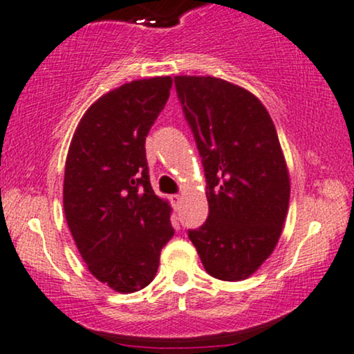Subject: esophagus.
I'll return each mask as SVG.
<instances>
[{
    "label": "esophagus",
    "instance_id": "34e87169",
    "mask_svg": "<svg viewBox=\"0 0 354 354\" xmlns=\"http://www.w3.org/2000/svg\"><path fill=\"white\" fill-rule=\"evenodd\" d=\"M169 201H171L173 207L178 209V205H180V203H181V196L180 194H171V196H169Z\"/></svg>",
    "mask_w": 354,
    "mask_h": 354
}]
</instances>
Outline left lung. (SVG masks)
Instances as JSON below:
<instances>
[{
    "label": "left lung",
    "mask_w": 354,
    "mask_h": 354,
    "mask_svg": "<svg viewBox=\"0 0 354 354\" xmlns=\"http://www.w3.org/2000/svg\"><path fill=\"white\" fill-rule=\"evenodd\" d=\"M207 181L209 216L189 240L210 276L247 279L276 248L289 209V171L261 101L216 77H174Z\"/></svg>",
    "instance_id": "obj_1"
}]
</instances>
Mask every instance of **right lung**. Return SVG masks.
<instances>
[{
  "mask_svg": "<svg viewBox=\"0 0 354 354\" xmlns=\"http://www.w3.org/2000/svg\"><path fill=\"white\" fill-rule=\"evenodd\" d=\"M171 84V77H153L106 93L83 114L66 155V223L89 272L118 292L153 281L174 235L171 207L151 189L145 156Z\"/></svg>",
  "mask_w": 354,
  "mask_h": 354,
  "instance_id": "add662e5",
  "label": "right lung"
}]
</instances>
